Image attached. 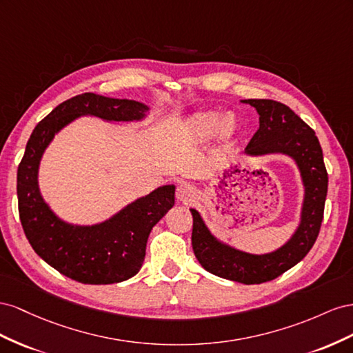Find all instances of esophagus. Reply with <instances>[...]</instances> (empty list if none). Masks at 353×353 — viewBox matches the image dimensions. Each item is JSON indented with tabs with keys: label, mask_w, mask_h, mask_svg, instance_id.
<instances>
[{
	"label": "esophagus",
	"mask_w": 353,
	"mask_h": 353,
	"mask_svg": "<svg viewBox=\"0 0 353 353\" xmlns=\"http://www.w3.org/2000/svg\"><path fill=\"white\" fill-rule=\"evenodd\" d=\"M176 195L177 199L182 201V203H189V201L194 198V188L188 183H182L177 188Z\"/></svg>",
	"instance_id": "obj_1"
}]
</instances>
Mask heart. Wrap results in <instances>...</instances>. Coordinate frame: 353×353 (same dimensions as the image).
<instances>
[{
	"label": "heart",
	"instance_id": "1",
	"mask_svg": "<svg viewBox=\"0 0 353 353\" xmlns=\"http://www.w3.org/2000/svg\"><path fill=\"white\" fill-rule=\"evenodd\" d=\"M234 115H225L221 118L220 112L208 110V112H198L188 119L185 125L186 133L195 140H205L213 136L216 132L221 137H229L235 132Z\"/></svg>",
	"mask_w": 353,
	"mask_h": 353
}]
</instances>
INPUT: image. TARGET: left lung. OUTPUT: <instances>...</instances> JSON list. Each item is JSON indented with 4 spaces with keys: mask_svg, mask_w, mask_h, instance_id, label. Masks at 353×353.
Returning a JSON list of instances; mask_svg holds the SVG:
<instances>
[{
    "mask_svg": "<svg viewBox=\"0 0 353 353\" xmlns=\"http://www.w3.org/2000/svg\"><path fill=\"white\" fill-rule=\"evenodd\" d=\"M254 106L260 127L245 148L247 155L284 154L293 158L305 185L300 225L285 245L269 254H248L220 243L210 234L196 210L194 217L192 248L207 272L241 284H261L283 275L303 259L318 238L328 190V174L319 140L303 119L287 105L269 99H248Z\"/></svg>",
    "mask_w": 353,
    "mask_h": 353,
    "instance_id": "left-lung-1",
    "label": "left lung"
}]
</instances>
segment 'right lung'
I'll use <instances>...</instances> for the list:
<instances>
[{
    "label": "right lung",
    "instance_id": "add662e5",
    "mask_svg": "<svg viewBox=\"0 0 353 353\" xmlns=\"http://www.w3.org/2000/svg\"><path fill=\"white\" fill-rule=\"evenodd\" d=\"M149 108L136 100L83 93L56 106L39 121L17 168L19 216L35 253L60 274L83 284H115L142 268L150 230L174 205L173 185L136 199L103 223L75 226L60 220L44 203L38 167L54 134L81 115L106 121L142 119Z\"/></svg>",
    "mask_w": 353,
    "mask_h": 353
}]
</instances>
